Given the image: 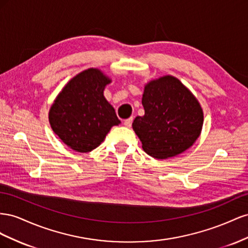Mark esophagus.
Masks as SVG:
<instances>
[{
	"instance_id": "1",
	"label": "esophagus",
	"mask_w": 248,
	"mask_h": 248,
	"mask_svg": "<svg viewBox=\"0 0 248 248\" xmlns=\"http://www.w3.org/2000/svg\"><path fill=\"white\" fill-rule=\"evenodd\" d=\"M132 123H133V118H128V119L124 120V124L126 126V128H130V126L132 125Z\"/></svg>"
}]
</instances>
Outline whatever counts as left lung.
<instances>
[{
	"mask_svg": "<svg viewBox=\"0 0 248 248\" xmlns=\"http://www.w3.org/2000/svg\"><path fill=\"white\" fill-rule=\"evenodd\" d=\"M144 115L133 122L143 151L155 159L185 152L200 137L203 113L196 97L172 76L148 82L142 95Z\"/></svg>",
	"mask_w": 248,
	"mask_h": 248,
	"instance_id": "left-lung-1",
	"label": "left lung"
}]
</instances>
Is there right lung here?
<instances>
[{"mask_svg": "<svg viewBox=\"0 0 248 248\" xmlns=\"http://www.w3.org/2000/svg\"><path fill=\"white\" fill-rule=\"evenodd\" d=\"M111 80L100 69L89 68L74 77L56 97L48 120L56 135L72 150L88 153L100 145L113 125L114 108L104 96Z\"/></svg>", "mask_w": 248, "mask_h": 248, "instance_id": "obj_1", "label": "right lung"}]
</instances>
